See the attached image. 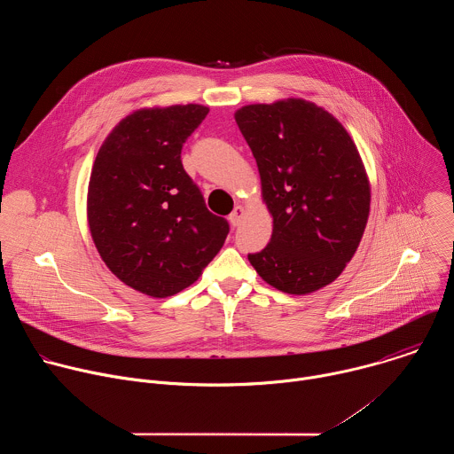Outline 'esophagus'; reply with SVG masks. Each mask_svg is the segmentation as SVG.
<instances>
[{
  "instance_id": "34e87169",
  "label": "esophagus",
  "mask_w": 454,
  "mask_h": 454,
  "mask_svg": "<svg viewBox=\"0 0 454 454\" xmlns=\"http://www.w3.org/2000/svg\"><path fill=\"white\" fill-rule=\"evenodd\" d=\"M228 219H230L231 226H239V224L242 223V219H244V208H242V207H235Z\"/></svg>"
}]
</instances>
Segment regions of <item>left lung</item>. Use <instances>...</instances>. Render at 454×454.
Returning <instances> with one entry per match:
<instances>
[{"label": "left lung", "mask_w": 454, "mask_h": 454, "mask_svg": "<svg viewBox=\"0 0 454 454\" xmlns=\"http://www.w3.org/2000/svg\"><path fill=\"white\" fill-rule=\"evenodd\" d=\"M273 215L270 244L247 258L287 294L334 282L354 256L370 214V183L347 129L301 98L251 104L235 113Z\"/></svg>", "instance_id": "1"}]
</instances>
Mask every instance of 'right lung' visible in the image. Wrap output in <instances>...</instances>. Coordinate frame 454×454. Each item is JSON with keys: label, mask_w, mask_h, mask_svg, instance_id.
<instances>
[{"label": "right lung", "mask_w": 454, "mask_h": 454, "mask_svg": "<svg viewBox=\"0 0 454 454\" xmlns=\"http://www.w3.org/2000/svg\"><path fill=\"white\" fill-rule=\"evenodd\" d=\"M200 104L138 109L118 121L95 158L88 223L106 266L154 298L196 282L230 224L214 215L181 163V149L208 114Z\"/></svg>", "instance_id": "1"}]
</instances>
